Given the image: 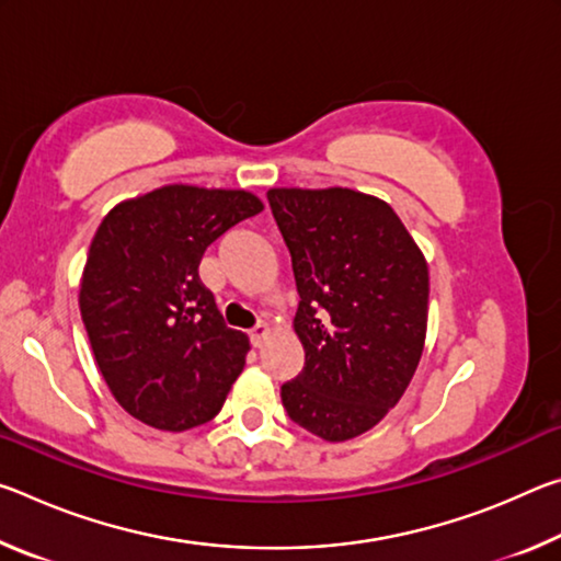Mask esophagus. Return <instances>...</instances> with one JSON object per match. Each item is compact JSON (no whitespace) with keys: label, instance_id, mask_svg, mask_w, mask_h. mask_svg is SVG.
<instances>
[{"label":"esophagus","instance_id":"esophagus-1","mask_svg":"<svg viewBox=\"0 0 561 561\" xmlns=\"http://www.w3.org/2000/svg\"><path fill=\"white\" fill-rule=\"evenodd\" d=\"M270 336V327L267 324H264V321H260V324L257 327H254L252 331H250V339H252V346H262L264 344V339H267Z\"/></svg>","mask_w":561,"mask_h":561}]
</instances>
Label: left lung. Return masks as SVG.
I'll list each match as a JSON object with an SVG mask.
<instances>
[{
  "label": "left lung",
  "mask_w": 561,
  "mask_h": 561,
  "mask_svg": "<svg viewBox=\"0 0 561 561\" xmlns=\"http://www.w3.org/2000/svg\"><path fill=\"white\" fill-rule=\"evenodd\" d=\"M291 254L304 368L282 386L289 417L321 440L371 431L401 401L428 329V262L393 213L348 187H272Z\"/></svg>",
  "instance_id": "1"
}]
</instances>
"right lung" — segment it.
I'll return each instance as SVG.
<instances>
[{"instance_id": "1", "label": "right lung", "mask_w": 561, "mask_h": 561, "mask_svg": "<svg viewBox=\"0 0 561 561\" xmlns=\"http://www.w3.org/2000/svg\"><path fill=\"white\" fill-rule=\"evenodd\" d=\"M264 210L247 190L163 185L118 203L89 247L79 307L99 371L140 423L190 431L220 413L250 339L201 282L207 247Z\"/></svg>"}]
</instances>
